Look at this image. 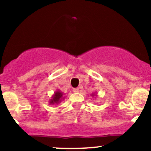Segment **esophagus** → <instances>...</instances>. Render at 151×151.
Returning a JSON list of instances; mask_svg holds the SVG:
<instances>
[{
	"mask_svg": "<svg viewBox=\"0 0 151 151\" xmlns=\"http://www.w3.org/2000/svg\"><path fill=\"white\" fill-rule=\"evenodd\" d=\"M73 92L74 93H78V92H79V89H78V88H74V89H73Z\"/></svg>",
	"mask_w": 151,
	"mask_h": 151,
	"instance_id": "1",
	"label": "esophagus"
}]
</instances>
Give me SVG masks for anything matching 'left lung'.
Here are the masks:
<instances>
[{
	"label": "left lung",
	"mask_w": 151,
	"mask_h": 151,
	"mask_svg": "<svg viewBox=\"0 0 151 151\" xmlns=\"http://www.w3.org/2000/svg\"><path fill=\"white\" fill-rule=\"evenodd\" d=\"M91 96H97V93H91Z\"/></svg>",
	"instance_id": "8db88e82"
}]
</instances>
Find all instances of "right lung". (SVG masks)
<instances>
[{
    "mask_svg": "<svg viewBox=\"0 0 151 151\" xmlns=\"http://www.w3.org/2000/svg\"><path fill=\"white\" fill-rule=\"evenodd\" d=\"M64 99H65V97H63V93L60 90H58V91H55L52 96L49 100V104L52 105L58 104Z\"/></svg>",
    "mask_w": 151,
    "mask_h": 151,
    "instance_id": "right-lung-1",
    "label": "right lung"
}]
</instances>
